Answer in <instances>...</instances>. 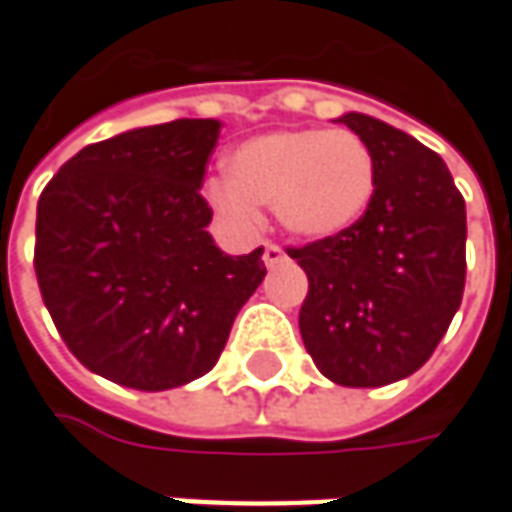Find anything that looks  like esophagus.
Wrapping results in <instances>:
<instances>
[{
	"label": "esophagus",
	"instance_id": "esophagus-1",
	"mask_svg": "<svg viewBox=\"0 0 512 512\" xmlns=\"http://www.w3.org/2000/svg\"><path fill=\"white\" fill-rule=\"evenodd\" d=\"M289 257L286 252L280 249V246H274V243H263V263H266V269H277V266H283Z\"/></svg>",
	"mask_w": 512,
	"mask_h": 512
}]
</instances>
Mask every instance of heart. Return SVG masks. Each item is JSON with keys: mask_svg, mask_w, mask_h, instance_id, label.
<instances>
[{"mask_svg": "<svg viewBox=\"0 0 512 512\" xmlns=\"http://www.w3.org/2000/svg\"><path fill=\"white\" fill-rule=\"evenodd\" d=\"M377 192V161L351 130L286 127L255 135L226 155V178L206 184L223 221L252 229L257 206H272L283 232L337 238L357 226Z\"/></svg>", "mask_w": 512, "mask_h": 512, "instance_id": "b5f03b06", "label": "heart"}]
</instances>
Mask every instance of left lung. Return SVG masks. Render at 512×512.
<instances>
[{
    "mask_svg": "<svg viewBox=\"0 0 512 512\" xmlns=\"http://www.w3.org/2000/svg\"><path fill=\"white\" fill-rule=\"evenodd\" d=\"M343 121L371 147L377 192L362 221L289 257L309 274L300 334L320 374L379 388L431 360L465 291V198L445 161L371 118Z\"/></svg>",
    "mask_w": 512,
    "mask_h": 512,
    "instance_id": "8db88e82",
    "label": "left lung"
}]
</instances>
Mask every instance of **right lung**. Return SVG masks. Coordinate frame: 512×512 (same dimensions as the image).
I'll return each instance as SVG.
<instances>
[{"instance_id":"obj_1","label":"right lung","mask_w":512,"mask_h":512,"mask_svg":"<svg viewBox=\"0 0 512 512\" xmlns=\"http://www.w3.org/2000/svg\"><path fill=\"white\" fill-rule=\"evenodd\" d=\"M221 121L178 118L90 144L45 186L36 277L53 323L93 374L167 391L212 371L263 249L226 255L206 226V161Z\"/></svg>"}]
</instances>
